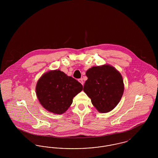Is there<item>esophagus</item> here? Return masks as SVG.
<instances>
[{
    "mask_svg": "<svg viewBox=\"0 0 158 158\" xmlns=\"http://www.w3.org/2000/svg\"><path fill=\"white\" fill-rule=\"evenodd\" d=\"M78 81L79 82L81 83L82 85H83V83H84V82H83V79L82 78H81V79H78Z\"/></svg>",
    "mask_w": 158,
    "mask_h": 158,
    "instance_id": "esophagus-1",
    "label": "esophagus"
}]
</instances>
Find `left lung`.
I'll use <instances>...</instances> for the list:
<instances>
[{
    "mask_svg": "<svg viewBox=\"0 0 158 158\" xmlns=\"http://www.w3.org/2000/svg\"><path fill=\"white\" fill-rule=\"evenodd\" d=\"M88 80L83 91L99 113H108L119 103L124 92V83L120 73L115 68L105 64L89 69Z\"/></svg>",
    "mask_w": 158,
    "mask_h": 158,
    "instance_id": "obj_1",
    "label": "left lung"
}]
</instances>
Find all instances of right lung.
<instances>
[{
  "label": "right lung",
  "mask_w": 158,
  "mask_h": 158,
  "mask_svg": "<svg viewBox=\"0 0 158 158\" xmlns=\"http://www.w3.org/2000/svg\"><path fill=\"white\" fill-rule=\"evenodd\" d=\"M82 89L81 83L59 70L44 73L38 81L35 88L40 104L48 111L57 114L66 112L73 98Z\"/></svg>",
  "instance_id": "1"
}]
</instances>
